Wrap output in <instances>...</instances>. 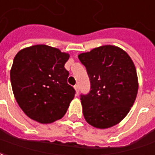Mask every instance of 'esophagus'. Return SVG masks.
Listing matches in <instances>:
<instances>
[{
  "instance_id": "obj_1",
  "label": "esophagus",
  "mask_w": 155,
  "mask_h": 155,
  "mask_svg": "<svg viewBox=\"0 0 155 155\" xmlns=\"http://www.w3.org/2000/svg\"><path fill=\"white\" fill-rule=\"evenodd\" d=\"M74 89H75L76 93H78V92H79V87H78V85H75L74 86Z\"/></svg>"
}]
</instances>
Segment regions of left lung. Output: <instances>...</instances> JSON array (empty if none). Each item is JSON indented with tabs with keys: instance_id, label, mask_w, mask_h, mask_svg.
<instances>
[{
	"instance_id": "8db88e82",
	"label": "left lung",
	"mask_w": 155,
	"mask_h": 155,
	"mask_svg": "<svg viewBox=\"0 0 155 155\" xmlns=\"http://www.w3.org/2000/svg\"><path fill=\"white\" fill-rule=\"evenodd\" d=\"M86 67L91 91L81 96L83 116L97 128H108L127 116L137 97L139 80L129 55L114 45H104L78 55Z\"/></svg>"
}]
</instances>
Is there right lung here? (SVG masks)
<instances>
[{
	"instance_id": "obj_1",
	"label": "right lung",
	"mask_w": 155,
	"mask_h": 155,
	"mask_svg": "<svg viewBox=\"0 0 155 155\" xmlns=\"http://www.w3.org/2000/svg\"><path fill=\"white\" fill-rule=\"evenodd\" d=\"M70 55L44 44L20 50L10 71L13 94L29 118L51 124L66 114L75 90L64 68Z\"/></svg>"
}]
</instances>
